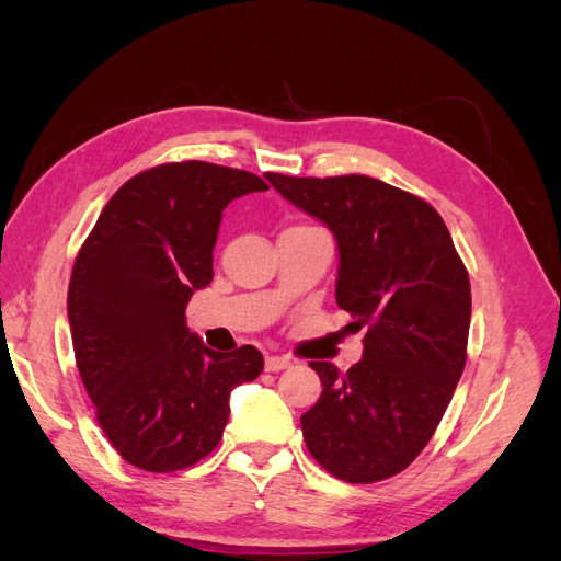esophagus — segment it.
Returning <instances> with one entry per match:
<instances>
[{
	"mask_svg": "<svg viewBox=\"0 0 561 561\" xmlns=\"http://www.w3.org/2000/svg\"><path fill=\"white\" fill-rule=\"evenodd\" d=\"M264 367H266V371H283V369L293 367V360L285 358V355H266Z\"/></svg>",
	"mask_w": 561,
	"mask_h": 561,
	"instance_id": "obj_1",
	"label": "esophagus"
}]
</instances>
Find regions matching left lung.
I'll list each match as a JSON object with an SVG mask.
<instances>
[{"mask_svg": "<svg viewBox=\"0 0 561 561\" xmlns=\"http://www.w3.org/2000/svg\"><path fill=\"white\" fill-rule=\"evenodd\" d=\"M339 250L336 304L365 330L346 375L311 363L322 393L301 433L311 456L351 484L393 478L428 445L466 367L470 280L443 217L367 175L266 173Z\"/></svg>", "mask_w": 561, "mask_h": 561, "instance_id": "8db88e82", "label": "left lung"}]
</instances>
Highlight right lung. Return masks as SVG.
<instances>
[{
    "mask_svg": "<svg viewBox=\"0 0 561 561\" xmlns=\"http://www.w3.org/2000/svg\"><path fill=\"white\" fill-rule=\"evenodd\" d=\"M266 190L206 161L149 168L110 198L77 254L67 290L77 367L100 428L135 468L173 472L208 456L231 390L264 369L254 346L208 348L184 309L213 280L225 208Z\"/></svg>",
    "mask_w": 561,
    "mask_h": 561,
    "instance_id": "right-lung-1",
    "label": "right lung"
}]
</instances>
